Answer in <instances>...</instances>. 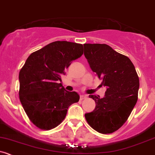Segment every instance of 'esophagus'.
I'll return each instance as SVG.
<instances>
[{
    "label": "esophagus",
    "instance_id": "obj_1",
    "mask_svg": "<svg viewBox=\"0 0 155 155\" xmlns=\"http://www.w3.org/2000/svg\"><path fill=\"white\" fill-rule=\"evenodd\" d=\"M87 98V96L86 95H80V99L81 100H82V99Z\"/></svg>",
    "mask_w": 155,
    "mask_h": 155
}]
</instances>
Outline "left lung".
<instances>
[{
	"mask_svg": "<svg viewBox=\"0 0 155 155\" xmlns=\"http://www.w3.org/2000/svg\"><path fill=\"white\" fill-rule=\"evenodd\" d=\"M84 50L92 71L107 88L103 98L89 96L96 107L84 117L95 131L113 133L126 122L136 105L139 77L131 60L105 44H84Z\"/></svg>",
	"mask_w": 155,
	"mask_h": 155,
	"instance_id": "obj_1",
	"label": "left lung"
}]
</instances>
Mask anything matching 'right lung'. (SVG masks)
Returning a JSON list of instances; mask_svg holds the SVG:
<instances>
[{
    "label": "right lung",
    "mask_w": 155,
    "mask_h": 155,
    "mask_svg": "<svg viewBox=\"0 0 155 155\" xmlns=\"http://www.w3.org/2000/svg\"><path fill=\"white\" fill-rule=\"evenodd\" d=\"M83 54V45L57 41L34 52L19 73V98L30 121L40 129L50 130L64 120L68 107L79 95L66 91L61 76Z\"/></svg>",
    "instance_id": "obj_1"
}]
</instances>
